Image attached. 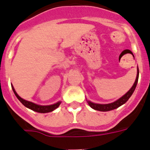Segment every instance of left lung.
Returning <instances> with one entry per match:
<instances>
[{
    "instance_id": "8db88e82",
    "label": "left lung",
    "mask_w": 150,
    "mask_h": 150,
    "mask_svg": "<svg viewBox=\"0 0 150 150\" xmlns=\"http://www.w3.org/2000/svg\"><path fill=\"white\" fill-rule=\"evenodd\" d=\"M138 77H139V69L137 67V77H136L135 81H134V84L131 87L130 90L125 94V95L122 96V97L117 99V101L114 102H111V103L109 104H97V103H93V102H90V101L87 100V103L90 105V107L92 108L94 110H99V111H109V110H114V109L120 107L121 105H122L123 104H125V102L129 100V98L132 96V93H134V90L136 88V86H137V81H138Z\"/></svg>"
}]
</instances>
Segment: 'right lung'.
Returning <instances> with one entry per match:
<instances>
[{
  "label": "right lung",
  "instance_id": "right-lung-1",
  "mask_svg": "<svg viewBox=\"0 0 150 150\" xmlns=\"http://www.w3.org/2000/svg\"><path fill=\"white\" fill-rule=\"evenodd\" d=\"M12 86V88H13V92H14L15 95L16 96L18 100L22 103V105H24L26 108L30 109V110H33V111L38 112V113H48V112H52L54 110H55L56 108L59 107V105H60L61 102H57V103L53 104V105H37V104H35L33 102H29V101H27L24 98H21L18 95V93H16V91L15 90L14 87H13V85Z\"/></svg>",
  "mask_w": 150,
  "mask_h": 150
}]
</instances>
